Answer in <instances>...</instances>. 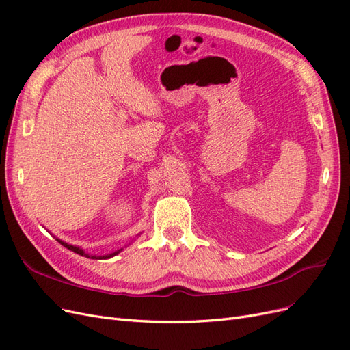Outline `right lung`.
Here are the masks:
<instances>
[{
	"label": "right lung",
	"mask_w": 350,
	"mask_h": 350,
	"mask_svg": "<svg viewBox=\"0 0 350 350\" xmlns=\"http://www.w3.org/2000/svg\"><path fill=\"white\" fill-rule=\"evenodd\" d=\"M61 245H64L66 248H68L70 251H72V252H76V254H79V256H83V257H88V258H93V260H107V258H111V257H115V256H118V254L124 250V248H120V250H116V251H113V252H111V254H107V256H92V254H88L86 251H84L81 247H77V245H71V243H67V242H64L62 239H59V238H55Z\"/></svg>",
	"instance_id": "right-lung-1"
}]
</instances>
